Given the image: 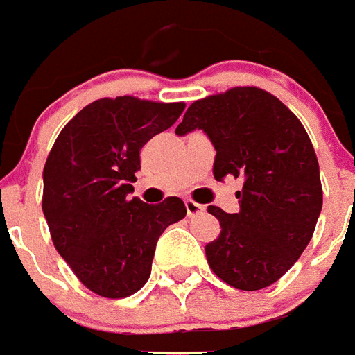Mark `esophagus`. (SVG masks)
<instances>
[{"label":"esophagus","instance_id":"1","mask_svg":"<svg viewBox=\"0 0 355 355\" xmlns=\"http://www.w3.org/2000/svg\"><path fill=\"white\" fill-rule=\"evenodd\" d=\"M185 207H187V214H189V216H198V214H203V212H205V207L200 205V203H196V201L192 200H187Z\"/></svg>","mask_w":355,"mask_h":355}]
</instances>
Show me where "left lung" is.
<instances>
[{
	"label": "left lung",
	"instance_id": "1",
	"mask_svg": "<svg viewBox=\"0 0 355 355\" xmlns=\"http://www.w3.org/2000/svg\"><path fill=\"white\" fill-rule=\"evenodd\" d=\"M201 130L216 150L214 178H242L240 211L211 205L222 232L207 243L214 273L232 288H268L310 243L322 209L315 150L304 126L271 93L234 87L191 104L178 135Z\"/></svg>",
	"mask_w": 355,
	"mask_h": 355
}]
</instances>
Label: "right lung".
I'll use <instances>...</instances> for the list:
<instances>
[{
	"label": "right lung",
	"instance_id": "1",
	"mask_svg": "<svg viewBox=\"0 0 355 355\" xmlns=\"http://www.w3.org/2000/svg\"><path fill=\"white\" fill-rule=\"evenodd\" d=\"M183 110L181 102L101 98L65 124L51 150L44 216L56 251L93 293L123 299L141 290L159 236L185 218L180 198L159 205L130 198L141 170L139 150Z\"/></svg>",
	"mask_w": 355,
	"mask_h": 355
}]
</instances>
